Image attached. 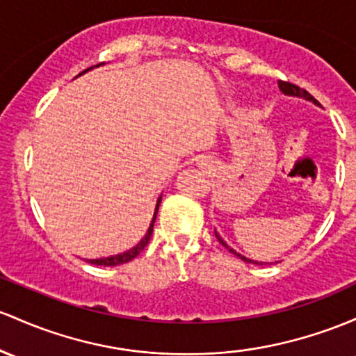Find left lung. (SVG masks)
I'll use <instances>...</instances> for the list:
<instances>
[{
    "instance_id": "1",
    "label": "left lung",
    "mask_w": 356,
    "mask_h": 356,
    "mask_svg": "<svg viewBox=\"0 0 356 356\" xmlns=\"http://www.w3.org/2000/svg\"><path fill=\"white\" fill-rule=\"evenodd\" d=\"M279 88H280V91L284 92V95L286 96H296V97H304V99H307V101H311V103H314V104H318L319 106V103L318 101L314 99V97H312L309 92L306 91V89H300L299 86H296V84H291V83H286V81H279ZM214 235H216V238H218V241H220V243L222 245V247H225L226 250H228L229 253H233V255H236L238 259H241L243 261H247V264H253V265H264V261H257V260H252V259H247V257H243V255H240V253L238 252H235V250H233L232 247H228V243H226L225 240H222V238L220 236V233L216 232V229H214ZM265 264H267V261H265Z\"/></svg>"
}]
</instances>
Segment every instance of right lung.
Segmentation results:
<instances>
[{
	"label": "right lung",
	"mask_w": 356,
	"mask_h": 356,
	"mask_svg": "<svg viewBox=\"0 0 356 356\" xmlns=\"http://www.w3.org/2000/svg\"><path fill=\"white\" fill-rule=\"evenodd\" d=\"M99 65H101V64H97L96 67H99ZM91 69H92V67L86 69V70H83V72H81V74L88 72V70H91ZM81 74H79V76H81ZM160 202H162V196H160V197L157 199V204H155L154 218H152V222H150V226H148L145 236H143L142 240H140L138 245H135V247L128 250V252L118 253V255L106 257V259H92V260H86V261H89V264H92V265H101V267H115V265H121V264H127V261H131V260L135 259L136 255H140V252H142V250L147 247L148 241H150V238H152V233H154V222H155V220H157V213H159Z\"/></svg>",
	"instance_id": "obj_1"
}]
</instances>
